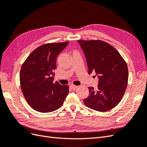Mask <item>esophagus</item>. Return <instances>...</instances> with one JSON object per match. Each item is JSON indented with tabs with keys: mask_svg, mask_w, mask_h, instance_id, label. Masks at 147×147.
<instances>
[{
	"mask_svg": "<svg viewBox=\"0 0 147 147\" xmlns=\"http://www.w3.org/2000/svg\"><path fill=\"white\" fill-rule=\"evenodd\" d=\"M77 88H78V86H75V85H70V88L71 89V90L72 91L75 90Z\"/></svg>",
	"mask_w": 147,
	"mask_h": 147,
	"instance_id": "esophagus-1",
	"label": "esophagus"
}]
</instances>
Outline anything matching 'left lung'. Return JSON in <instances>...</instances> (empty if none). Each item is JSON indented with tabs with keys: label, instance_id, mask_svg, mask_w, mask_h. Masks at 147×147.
Instances as JSON below:
<instances>
[{
	"label": "left lung",
	"instance_id": "left-lung-1",
	"mask_svg": "<svg viewBox=\"0 0 147 147\" xmlns=\"http://www.w3.org/2000/svg\"><path fill=\"white\" fill-rule=\"evenodd\" d=\"M85 56L88 74L94 72L98 88L89 87L90 96L84 99L88 107L99 112L112 109L126 91L128 69L125 61L110 44L102 40H78Z\"/></svg>",
	"mask_w": 147,
	"mask_h": 147
}]
</instances>
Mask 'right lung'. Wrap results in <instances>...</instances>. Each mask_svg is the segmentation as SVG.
<instances>
[{
	"label": "right lung",
	"mask_w": 147,
	"mask_h": 147,
	"mask_svg": "<svg viewBox=\"0 0 147 147\" xmlns=\"http://www.w3.org/2000/svg\"><path fill=\"white\" fill-rule=\"evenodd\" d=\"M69 42L47 43L28 57L20 71V84L29 105L40 112H51L60 108L69 93V86L54 83L56 58Z\"/></svg>",
	"instance_id": "right-lung-1"
}]
</instances>
